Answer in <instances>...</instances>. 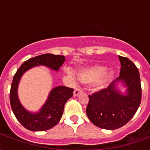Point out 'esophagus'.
<instances>
[{
	"label": "esophagus",
	"instance_id": "34e87169",
	"mask_svg": "<svg viewBox=\"0 0 150 150\" xmlns=\"http://www.w3.org/2000/svg\"><path fill=\"white\" fill-rule=\"evenodd\" d=\"M82 93L81 89H75V91H74V96H78L80 93Z\"/></svg>",
	"mask_w": 150,
	"mask_h": 150
}]
</instances>
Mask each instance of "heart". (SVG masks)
Returning a JSON list of instances; mask_svg holds the SVG:
<instances>
[{
  "label": "heart",
  "instance_id": "1",
  "mask_svg": "<svg viewBox=\"0 0 150 150\" xmlns=\"http://www.w3.org/2000/svg\"><path fill=\"white\" fill-rule=\"evenodd\" d=\"M107 68L103 65H96L82 68L79 71L78 79L83 83H93L96 82V89L100 90L106 88L114 77V72H107Z\"/></svg>",
  "mask_w": 150,
  "mask_h": 150
}]
</instances>
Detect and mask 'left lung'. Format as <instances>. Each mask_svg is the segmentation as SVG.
I'll use <instances>...</instances> for the list:
<instances>
[{
    "label": "left lung",
    "instance_id": "1",
    "mask_svg": "<svg viewBox=\"0 0 150 150\" xmlns=\"http://www.w3.org/2000/svg\"><path fill=\"white\" fill-rule=\"evenodd\" d=\"M120 76L109 86L89 96L86 114L100 128L114 130L128 123L137 111L142 98L139 72L132 61L118 56ZM126 88L122 93L118 85Z\"/></svg>",
    "mask_w": 150,
    "mask_h": 150
}]
</instances>
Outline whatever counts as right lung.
Wrapping results in <instances>:
<instances>
[{
  "instance_id": "obj_1",
  "label": "right lung",
  "mask_w": 150,
  "mask_h": 150,
  "mask_svg": "<svg viewBox=\"0 0 150 150\" xmlns=\"http://www.w3.org/2000/svg\"><path fill=\"white\" fill-rule=\"evenodd\" d=\"M64 61L65 57L62 55L42 54L25 61L14 75L10 91L11 107L18 121L28 130L40 132L56 125L62 117L66 102L73 96L74 89L63 86L55 87L50 92L40 109L37 112H32L22 106L18 98V88L21 78L25 72L36 66H46L58 71Z\"/></svg>"
}]
</instances>
